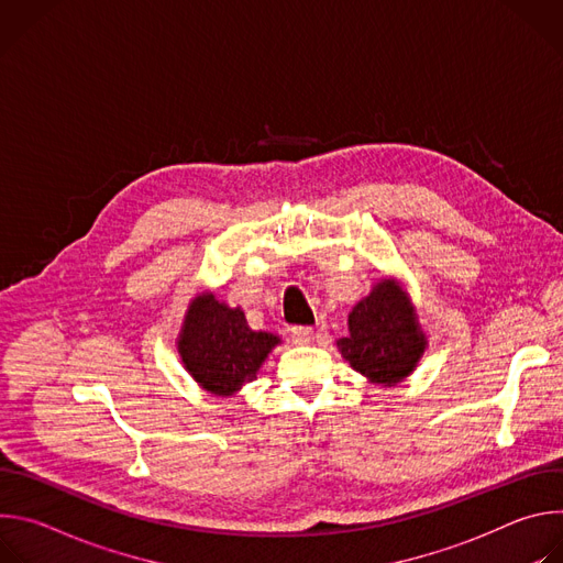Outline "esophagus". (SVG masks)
Returning a JSON list of instances; mask_svg holds the SVG:
<instances>
[{
  "label": "esophagus",
  "instance_id": "esophagus-1",
  "mask_svg": "<svg viewBox=\"0 0 563 563\" xmlns=\"http://www.w3.org/2000/svg\"><path fill=\"white\" fill-rule=\"evenodd\" d=\"M311 339H313L311 328H307V325H296V328H291V341H294L296 345H309Z\"/></svg>",
  "mask_w": 563,
  "mask_h": 563
}]
</instances>
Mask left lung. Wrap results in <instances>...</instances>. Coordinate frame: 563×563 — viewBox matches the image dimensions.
I'll list each match as a JSON object with an SVG mask.
<instances>
[{
    "label": "left lung",
    "instance_id": "8db88e82",
    "mask_svg": "<svg viewBox=\"0 0 563 563\" xmlns=\"http://www.w3.org/2000/svg\"><path fill=\"white\" fill-rule=\"evenodd\" d=\"M339 350L372 383L391 387L404 380L426 350V336L412 307L391 280L378 283L350 313V336Z\"/></svg>",
    "mask_w": 563,
    "mask_h": 563
}]
</instances>
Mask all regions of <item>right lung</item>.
Returning a JSON list of instances; mask_svg holds the SVG:
<instances>
[{
    "instance_id": "right-lung-1",
    "label": "right lung",
    "mask_w": 563,
    "mask_h": 563,
    "mask_svg": "<svg viewBox=\"0 0 563 563\" xmlns=\"http://www.w3.org/2000/svg\"><path fill=\"white\" fill-rule=\"evenodd\" d=\"M278 336L254 332L243 309L200 296L191 302L180 334V356L189 374L211 394L229 396L252 383Z\"/></svg>"
}]
</instances>
